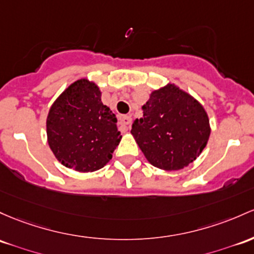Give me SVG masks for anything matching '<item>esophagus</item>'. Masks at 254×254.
<instances>
[{
	"mask_svg": "<svg viewBox=\"0 0 254 254\" xmlns=\"http://www.w3.org/2000/svg\"><path fill=\"white\" fill-rule=\"evenodd\" d=\"M130 124H131V117L130 116H123L119 118V125L123 129L127 130L130 127Z\"/></svg>",
	"mask_w": 254,
	"mask_h": 254,
	"instance_id": "esophagus-1",
	"label": "esophagus"
}]
</instances>
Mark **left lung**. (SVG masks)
Instances as JSON below:
<instances>
[{"instance_id":"left-lung-1","label":"left lung","mask_w":254,"mask_h":254,"mask_svg":"<svg viewBox=\"0 0 254 254\" xmlns=\"http://www.w3.org/2000/svg\"><path fill=\"white\" fill-rule=\"evenodd\" d=\"M143 117L132 123L131 133L155 168L181 170L201 154L211 127L202 105L175 84L152 91L142 106Z\"/></svg>"}]
</instances>
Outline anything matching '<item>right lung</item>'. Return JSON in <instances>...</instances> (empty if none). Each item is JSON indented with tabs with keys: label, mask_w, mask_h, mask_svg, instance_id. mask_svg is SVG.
Returning <instances> with one entry per match:
<instances>
[{
	"label": "right lung",
	"mask_w": 254,
	"mask_h": 254,
	"mask_svg": "<svg viewBox=\"0 0 254 254\" xmlns=\"http://www.w3.org/2000/svg\"><path fill=\"white\" fill-rule=\"evenodd\" d=\"M47 137L55 158L79 172L104 168L122 140L116 114L102 104L99 86L86 78L72 83L52 105Z\"/></svg>",
	"instance_id": "add662e5"
}]
</instances>
